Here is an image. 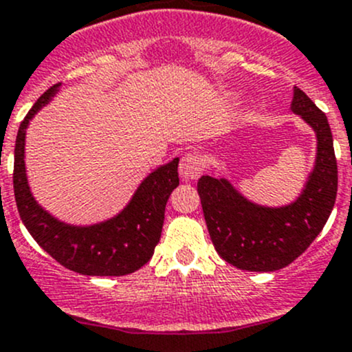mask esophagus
I'll return each instance as SVG.
<instances>
[{
    "mask_svg": "<svg viewBox=\"0 0 352 352\" xmlns=\"http://www.w3.org/2000/svg\"><path fill=\"white\" fill-rule=\"evenodd\" d=\"M202 170H204V165H202V158L197 153H186L179 164L180 175L186 180L197 179Z\"/></svg>",
    "mask_w": 352,
    "mask_h": 352,
    "instance_id": "1",
    "label": "esophagus"
}]
</instances>
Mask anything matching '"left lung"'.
<instances>
[{
	"mask_svg": "<svg viewBox=\"0 0 352 352\" xmlns=\"http://www.w3.org/2000/svg\"><path fill=\"white\" fill-rule=\"evenodd\" d=\"M292 111L317 136L316 165L297 201L265 207L244 199L226 179L202 175L197 182L214 248L239 270L275 272L290 265L322 231L334 207L338 162L327 116L298 87H294Z\"/></svg>",
	"mask_w": 352,
	"mask_h": 352,
	"instance_id": "1",
	"label": "left lung"
}]
</instances>
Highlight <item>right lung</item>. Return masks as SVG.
Returning <instances> with one entry per match:
<instances>
[{
	"label": "right lung",
	"instance_id": "obj_1",
	"mask_svg": "<svg viewBox=\"0 0 352 352\" xmlns=\"http://www.w3.org/2000/svg\"><path fill=\"white\" fill-rule=\"evenodd\" d=\"M60 87L47 89L21 121L14 145L13 188L21 221L38 246L65 268L89 276H121L136 272L153 256L160 241L165 206L179 186V158L158 166L140 184L118 216L92 226H70L42 209L33 199L25 170V135L30 120Z\"/></svg>",
	"mask_w": 352,
	"mask_h": 352
}]
</instances>
